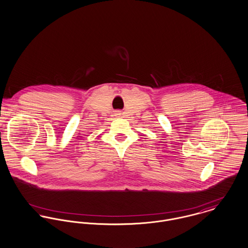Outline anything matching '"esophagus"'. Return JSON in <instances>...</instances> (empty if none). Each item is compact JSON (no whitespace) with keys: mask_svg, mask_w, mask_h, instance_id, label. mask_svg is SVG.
I'll list each match as a JSON object with an SVG mask.
<instances>
[{"mask_svg":"<svg viewBox=\"0 0 248 248\" xmlns=\"http://www.w3.org/2000/svg\"><path fill=\"white\" fill-rule=\"evenodd\" d=\"M116 115H121V113H119V112H117V113H116Z\"/></svg>","mask_w":248,"mask_h":248,"instance_id":"obj_1","label":"esophagus"}]
</instances>
